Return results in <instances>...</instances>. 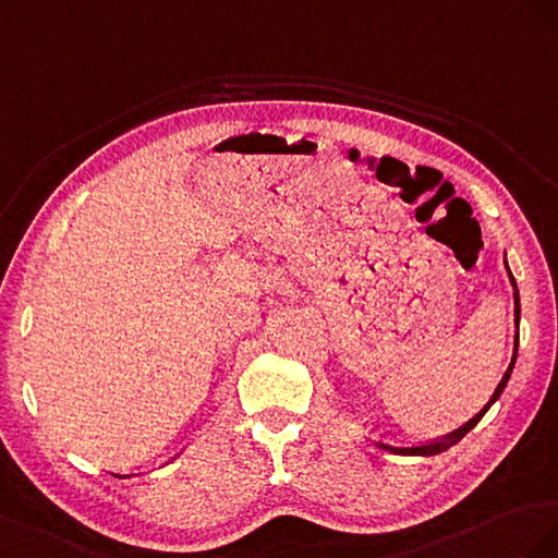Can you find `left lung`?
I'll list each match as a JSON object with an SVG mask.
<instances>
[{
	"instance_id": "obj_1",
	"label": "left lung",
	"mask_w": 558,
	"mask_h": 558,
	"mask_svg": "<svg viewBox=\"0 0 558 558\" xmlns=\"http://www.w3.org/2000/svg\"><path fill=\"white\" fill-rule=\"evenodd\" d=\"M505 266H507V259H505ZM507 276H509V282H512V288H514V325H517V333H514V353H512V362H509V367H507V372H505V376H502V380L498 384V388H496V392L490 395V400L486 402V407L476 413L474 418H470L463 427H458V429H453L451 435H447V437H441V439H435V441H427V444H418V447H395V444H386V441H376V447L378 449H384V451H390V453H397V456H437V453H444L447 449H451L453 444H458L460 439H463L470 429L482 421V416L484 413L490 409V404L498 400V397L502 395V390H505V386H507V380H509V376H512V369H514V362H517V350H519V315H521V308H519V290H517V280H514V276H512V270H509V266H507Z\"/></svg>"
}]
</instances>
